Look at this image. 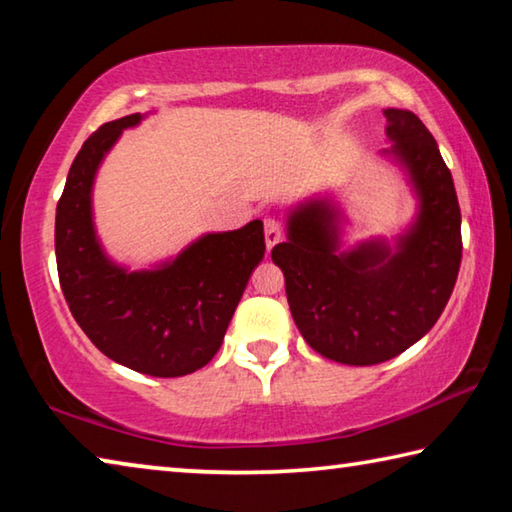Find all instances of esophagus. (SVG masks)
Instances as JSON below:
<instances>
[{"mask_svg": "<svg viewBox=\"0 0 512 512\" xmlns=\"http://www.w3.org/2000/svg\"><path fill=\"white\" fill-rule=\"evenodd\" d=\"M264 239H266L268 250H271L277 241L282 239V225L275 219V216H266L264 219Z\"/></svg>", "mask_w": 512, "mask_h": 512, "instance_id": "obj_1", "label": "esophagus"}]
</instances>
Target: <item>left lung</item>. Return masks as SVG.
<instances>
[{
    "mask_svg": "<svg viewBox=\"0 0 512 512\" xmlns=\"http://www.w3.org/2000/svg\"><path fill=\"white\" fill-rule=\"evenodd\" d=\"M379 151L402 171L415 214L388 241L345 248L341 203L332 192L287 210V241L271 250L302 339L325 359L375 366L418 343L443 314L461 266V207L452 173L411 110L386 108Z\"/></svg>",
    "mask_w": 512,
    "mask_h": 512,
    "instance_id": "obj_1",
    "label": "left lung"
}]
</instances>
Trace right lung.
I'll use <instances>...</instances> for the list:
<instances>
[{
  "mask_svg": "<svg viewBox=\"0 0 512 512\" xmlns=\"http://www.w3.org/2000/svg\"><path fill=\"white\" fill-rule=\"evenodd\" d=\"M146 117L137 112L103 124L81 146L56 207V264L69 311L108 359L142 375L183 377L219 352L264 259V223L205 232L144 268L112 259L94 225V180L121 133Z\"/></svg>",
  "mask_w": 512,
  "mask_h": 512,
  "instance_id": "obj_1",
  "label": "right lung"
}]
</instances>
